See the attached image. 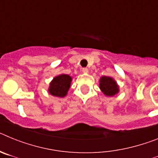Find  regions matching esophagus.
<instances>
[{
  "mask_svg": "<svg viewBox=\"0 0 158 158\" xmlns=\"http://www.w3.org/2000/svg\"><path fill=\"white\" fill-rule=\"evenodd\" d=\"M82 72L85 73H87L89 72V69H88V68H86V67H85V68H82Z\"/></svg>",
  "mask_w": 158,
  "mask_h": 158,
  "instance_id": "obj_1",
  "label": "esophagus"
}]
</instances>
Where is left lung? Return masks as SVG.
<instances>
[{
    "label": "left lung",
    "mask_w": 158,
    "mask_h": 158,
    "mask_svg": "<svg viewBox=\"0 0 158 158\" xmlns=\"http://www.w3.org/2000/svg\"><path fill=\"white\" fill-rule=\"evenodd\" d=\"M100 88L106 96H112L118 92L116 82L109 77H102L100 81Z\"/></svg>",
    "instance_id": "8db88e82"
}]
</instances>
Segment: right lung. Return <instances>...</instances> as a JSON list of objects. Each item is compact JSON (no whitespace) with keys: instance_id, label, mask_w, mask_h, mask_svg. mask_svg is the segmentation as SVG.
<instances>
[{"instance_id":"add662e5","label":"right lung","mask_w":158,"mask_h":158,"mask_svg":"<svg viewBox=\"0 0 158 158\" xmlns=\"http://www.w3.org/2000/svg\"><path fill=\"white\" fill-rule=\"evenodd\" d=\"M71 80V77L67 74H62L54 77L50 85L49 92L52 96L63 97L70 88Z\"/></svg>"}]
</instances>
